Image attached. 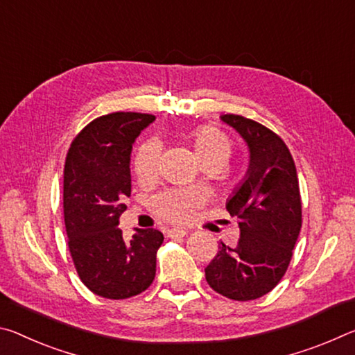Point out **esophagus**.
Segmentation results:
<instances>
[{"mask_svg": "<svg viewBox=\"0 0 355 355\" xmlns=\"http://www.w3.org/2000/svg\"><path fill=\"white\" fill-rule=\"evenodd\" d=\"M187 234L189 232L182 228H173L168 231V237H185Z\"/></svg>", "mask_w": 355, "mask_h": 355, "instance_id": "34e87169", "label": "esophagus"}]
</instances>
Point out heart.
<instances>
[{
	"label": "heart",
	"instance_id": "1",
	"mask_svg": "<svg viewBox=\"0 0 355 355\" xmlns=\"http://www.w3.org/2000/svg\"><path fill=\"white\" fill-rule=\"evenodd\" d=\"M190 144L196 160L202 164H212L223 168L232 153L231 139L216 127H200L190 135ZM160 149L155 141L144 143L135 157V173L139 179L155 176L159 168ZM198 205V196L187 193H165L154 200V209L160 217L170 222L181 223L189 220Z\"/></svg>",
	"mask_w": 355,
	"mask_h": 355
}]
</instances>
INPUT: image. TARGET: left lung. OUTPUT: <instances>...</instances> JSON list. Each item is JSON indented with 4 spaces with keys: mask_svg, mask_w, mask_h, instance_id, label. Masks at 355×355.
<instances>
[{
    "mask_svg": "<svg viewBox=\"0 0 355 355\" xmlns=\"http://www.w3.org/2000/svg\"><path fill=\"white\" fill-rule=\"evenodd\" d=\"M220 119L245 141L250 162L242 182L226 201L237 218L236 247L218 245L205 272L214 291L232 300H253L274 289L293 258L302 226L297 171L283 139L257 121L239 114Z\"/></svg>",
    "mask_w": 355,
    "mask_h": 355,
    "instance_id": "8db88e82",
    "label": "left lung"
}]
</instances>
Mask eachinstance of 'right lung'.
Listing matches in <instances>:
<instances>
[{"label": "right lung", "mask_w": 355, "mask_h": 355, "mask_svg": "<svg viewBox=\"0 0 355 355\" xmlns=\"http://www.w3.org/2000/svg\"><path fill=\"white\" fill-rule=\"evenodd\" d=\"M155 116L112 113L92 121L73 139L64 165V222L75 269L92 293L127 299L155 277L159 230H135L130 241L118 228L130 196L132 146Z\"/></svg>", "instance_id": "obj_1"}]
</instances>
